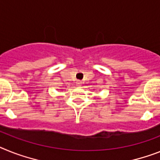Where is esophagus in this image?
<instances>
[{
  "label": "esophagus",
  "mask_w": 160,
  "mask_h": 160,
  "mask_svg": "<svg viewBox=\"0 0 160 160\" xmlns=\"http://www.w3.org/2000/svg\"><path fill=\"white\" fill-rule=\"evenodd\" d=\"M76 85H77V86H81V84H82V82H81V81H80V80H77V81H76Z\"/></svg>",
  "instance_id": "1"
}]
</instances>
